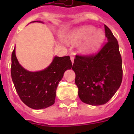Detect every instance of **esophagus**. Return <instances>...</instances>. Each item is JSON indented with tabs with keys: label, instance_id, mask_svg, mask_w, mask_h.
I'll use <instances>...</instances> for the list:
<instances>
[{
	"label": "esophagus",
	"instance_id": "obj_1",
	"mask_svg": "<svg viewBox=\"0 0 134 134\" xmlns=\"http://www.w3.org/2000/svg\"><path fill=\"white\" fill-rule=\"evenodd\" d=\"M70 58H71V60L72 62V63H74V55L73 53H71L70 55Z\"/></svg>",
	"mask_w": 134,
	"mask_h": 134
}]
</instances>
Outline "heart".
Segmentation results:
<instances>
[{
    "label": "heart",
    "instance_id": "1",
    "mask_svg": "<svg viewBox=\"0 0 134 134\" xmlns=\"http://www.w3.org/2000/svg\"><path fill=\"white\" fill-rule=\"evenodd\" d=\"M104 38L105 36L102 30L95 31V28L92 26H84L71 34L70 42L79 43L87 39L82 46V51L86 53H92L100 48Z\"/></svg>",
    "mask_w": 134,
    "mask_h": 134
}]
</instances>
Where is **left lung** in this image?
<instances>
[{
    "instance_id": "obj_1",
    "label": "left lung",
    "mask_w": 134,
    "mask_h": 134,
    "mask_svg": "<svg viewBox=\"0 0 134 134\" xmlns=\"http://www.w3.org/2000/svg\"><path fill=\"white\" fill-rule=\"evenodd\" d=\"M108 42L96 54L76 55L72 66L79 97L86 104L103 105L113 97L122 81L118 42L104 25Z\"/></svg>"
}]
</instances>
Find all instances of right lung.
<instances>
[{"instance_id": "right-lung-1", "label": "right lung", "mask_w": 134, "mask_h": 134, "mask_svg": "<svg viewBox=\"0 0 134 134\" xmlns=\"http://www.w3.org/2000/svg\"><path fill=\"white\" fill-rule=\"evenodd\" d=\"M71 65L69 56H55L42 71H29L19 63L14 48L12 53V79L20 99L26 106L43 109L55 103L57 86L65 71L71 69Z\"/></svg>"}]
</instances>
